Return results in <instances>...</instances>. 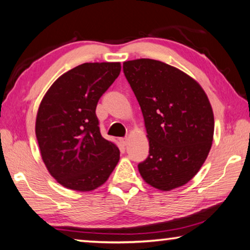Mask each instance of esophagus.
<instances>
[{
	"label": "esophagus",
	"mask_w": 250,
	"mask_h": 250,
	"mask_svg": "<svg viewBox=\"0 0 250 250\" xmlns=\"http://www.w3.org/2000/svg\"><path fill=\"white\" fill-rule=\"evenodd\" d=\"M120 141H121V143H122V144L124 145V146H126V145L128 144V138H127V137H123V138H121Z\"/></svg>",
	"instance_id": "esophagus-1"
}]
</instances>
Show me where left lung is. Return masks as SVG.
Returning a JSON list of instances; mask_svg holds the SVG:
<instances>
[{
  "mask_svg": "<svg viewBox=\"0 0 250 250\" xmlns=\"http://www.w3.org/2000/svg\"><path fill=\"white\" fill-rule=\"evenodd\" d=\"M144 116L149 155L138 164L148 185L163 191L181 187L198 173L214 138V113L197 81L161 61L123 63Z\"/></svg>",
  "mask_w": 250,
  "mask_h": 250,
  "instance_id": "left-lung-1",
  "label": "left lung"
}]
</instances>
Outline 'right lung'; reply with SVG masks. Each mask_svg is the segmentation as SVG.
<instances>
[{
  "label": "right lung",
  "mask_w": 250,
  "mask_h": 250,
  "mask_svg": "<svg viewBox=\"0 0 250 250\" xmlns=\"http://www.w3.org/2000/svg\"><path fill=\"white\" fill-rule=\"evenodd\" d=\"M120 73V62L81 64L61 75L41 102L35 122L41 156L68 189H96L120 161V149L102 136L95 114L98 100Z\"/></svg>",
  "instance_id": "obj_1"
}]
</instances>
